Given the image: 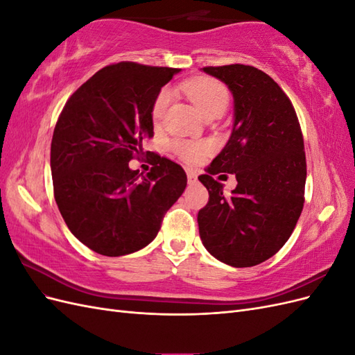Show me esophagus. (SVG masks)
Returning <instances> with one entry per match:
<instances>
[{
    "mask_svg": "<svg viewBox=\"0 0 355 355\" xmlns=\"http://www.w3.org/2000/svg\"><path fill=\"white\" fill-rule=\"evenodd\" d=\"M187 176H188L189 184H196V182H197V173H196L194 170H188L187 171Z\"/></svg>",
    "mask_w": 355,
    "mask_h": 355,
    "instance_id": "34e87169",
    "label": "esophagus"
}]
</instances>
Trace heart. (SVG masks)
I'll use <instances>...</instances> for the list:
<instances>
[{
  "label": "heart",
  "mask_w": 355,
  "mask_h": 355,
  "mask_svg": "<svg viewBox=\"0 0 355 355\" xmlns=\"http://www.w3.org/2000/svg\"><path fill=\"white\" fill-rule=\"evenodd\" d=\"M180 90L184 92L191 102L196 105L198 112L209 118L211 115L222 114L228 105V90L219 81L200 78L182 83ZM170 102V90L161 89L151 106V118L154 124L161 123L164 118L166 110ZM175 154L188 164H197L206 158L211 153V145L209 142H187V141H176L173 144Z\"/></svg>",
  "instance_id": "heart-1"
}]
</instances>
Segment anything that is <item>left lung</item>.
I'll return each instance as SVG.
<instances>
[{
  "label": "left lung",
  "mask_w": 355,
  "mask_h": 355,
  "mask_svg": "<svg viewBox=\"0 0 355 355\" xmlns=\"http://www.w3.org/2000/svg\"><path fill=\"white\" fill-rule=\"evenodd\" d=\"M234 96L228 144L198 179L209 201L198 211L204 247L220 262L247 268L270 259L292 235L305 201L304 136L288 96L270 75L249 65L204 67ZM234 173L230 196L213 174Z\"/></svg>",
  "instance_id": "left-lung-1"
}]
</instances>
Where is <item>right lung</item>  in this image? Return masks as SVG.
<instances>
[{
	"label": "right lung",
	"mask_w": 355,
	"mask_h": 355,
	"mask_svg": "<svg viewBox=\"0 0 355 355\" xmlns=\"http://www.w3.org/2000/svg\"><path fill=\"white\" fill-rule=\"evenodd\" d=\"M176 72L136 62L108 65L72 93L58 118L50 149L55 200L69 231L96 253L144 249L185 191V170L166 157L157 154L145 176L128 167L145 155L153 102Z\"/></svg>",
	"instance_id": "right-lung-1"
}]
</instances>
